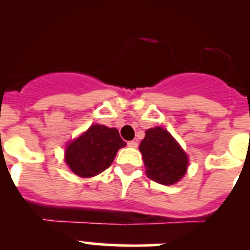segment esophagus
Returning <instances> with one entry per match:
<instances>
[{"label": "esophagus", "mask_w": 250, "mask_h": 250, "mask_svg": "<svg viewBox=\"0 0 250 250\" xmlns=\"http://www.w3.org/2000/svg\"><path fill=\"white\" fill-rule=\"evenodd\" d=\"M128 146H129V147H133V148H137L138 147V143L135 140L128 141Z\"/></svg>", "instance_id": "34e87169"}]
</instances>
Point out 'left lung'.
<instances>
[{"label": "left lung", "instance_id": "left-lung-1", "mask_svg": "<svg viewBox=\"0 0 250 250\" xmlns=\"http://www.w3.org/2000/svg\"><path fill=\"white\" fill-rule=\"evenodd\" d=\"M139 150L146 167V175L156 183L173 185L188 170V156L163 128L155 127L146 130Z\"/></svg>", "mask_w": 250, "mask_h": 250}]
</instances>
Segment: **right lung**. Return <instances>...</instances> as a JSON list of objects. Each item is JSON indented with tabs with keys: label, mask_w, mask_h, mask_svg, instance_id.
Here are the masks:
<instances>
[{
	"label": "right lung",
	"mask_w": 250,
	"mask_h": 250,
	"mask_svg": "<svg viewBox=\"0 0 250 250\" xmlns=\"http://www.w3.org/2000/svg\"><path fill=\"white\" fill-rule=\"evenodd\" d=\"M123 146L125 143L116 128L90 125L87 132L67 145L65 162L76 175L89 178L107 169Z\"/></svg>",
	"instance_id": "1"
}]
</instances>
